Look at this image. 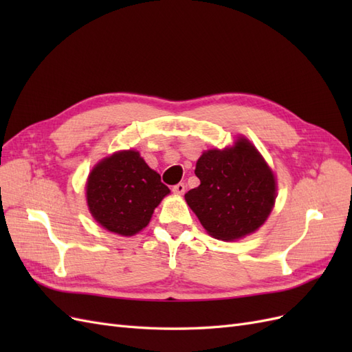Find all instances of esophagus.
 Segmentation results:
<instances>
[{
  "label": "esophagus",
  "mask_w": 352,
  "mask_h": 352,
  "mask_svg": "<svg viewBox=\"0 0 352 352\" xmlns=\"http://www.w3.org/2000/svg\"><path fill=\"white\" fill-rule=\"evenodd\" d=\"M185 189H186L185 184H177V185L173 186V192H175L176 195H184V194H185Z\"/></svg>",
  "instance_id": "1"
}]
</instances>
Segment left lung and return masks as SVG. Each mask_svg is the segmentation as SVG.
Returning <instances> with one entry per match:
<instances>
[{"instance_id":"1","label":"left lung","mask_w":352,"mask_h":352,"mask_svg":"<svg viewBox=\"0 0 352 352\" xmlns=\"http://www.w3.org/2000/svg\"><path fill=\"white\" fill-rule=\"evenodd\" d=\"M199 186L185 199L201 225L221 241H235L257 230L276 199V180L254 145L239 138L235 146L210 150L195 167Z\"/></svg>"}]
</instances>
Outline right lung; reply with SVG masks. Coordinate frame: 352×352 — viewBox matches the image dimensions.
<instances>
[{
	"instance_id": "right-lung-1",
	"label": "right lung",
	"mask_w": 352,
	"mask_h": 352,
	"mask_svg": "<svg viewBox=\"0 0 352 352\" xmlns=\"http://www.w3.org/2000/svg\"><path fill=\"white\" fill-rule=\"evenodd\" d=\"M170 189L136 151L116 153L94 167L88 207L102 228L123 236L142 230Z\"/></svg>"
}]
</instances>
